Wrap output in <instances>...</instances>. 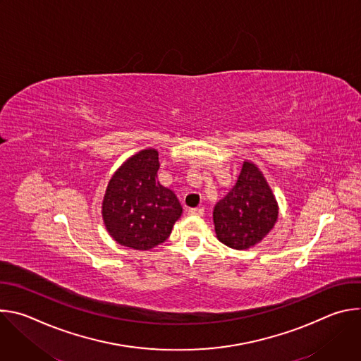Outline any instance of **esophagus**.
<instances>
[{"label":"esophagus","instance_id":"esophagus-1","mask_svg":"<svg viewBox=\"0 0 361 361\" xmlns=\"http://www.w3.org/2000/svg\"><path fill=\"white\" fill-rule=\"evenodd\" d=\"M188 214L190 216H202L204 214V209H190Z\"/></svg>","mask_w":361,"mask_h":361}]
</instances>
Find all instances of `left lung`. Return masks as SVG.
<instances>
[{
	"instance_id": "1",
	"label": "left lung",
	"mask_w": 361,
	"mask_h": 361,
	"mask_svg": "<svg viewBox=\"0 0 361 361\" xmlns=\"http://www.w3.org/2000/svg\"><path fill=\"white\" fill-rule=\"evenodd\" d=\"M279 219L276 197L263 173L244 161L235 185L213 212L217 238L234 250H247L260 243Z\"/></svg>"
}]
</instances>
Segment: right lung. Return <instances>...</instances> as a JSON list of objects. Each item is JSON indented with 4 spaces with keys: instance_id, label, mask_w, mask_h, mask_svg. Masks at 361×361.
<instances>
[{
    "instance_id": "add662e5",
    "label": "right lung",
    "mask_w": 361,
    "mask_h": 361,
    "mask_svg": "<svg viewBox=\"0 0 361 361\" xmlns=\"http://www.w3.org/2000/svg\"><path fill=\"white\" fill-rule=\"evenodd\" d=\"M159 152L141 149L111 177L102 220L110 235L121 245L149 250L164 243L183 209L176 194L157 181Z\"/></svg>"
}]
</instances>
